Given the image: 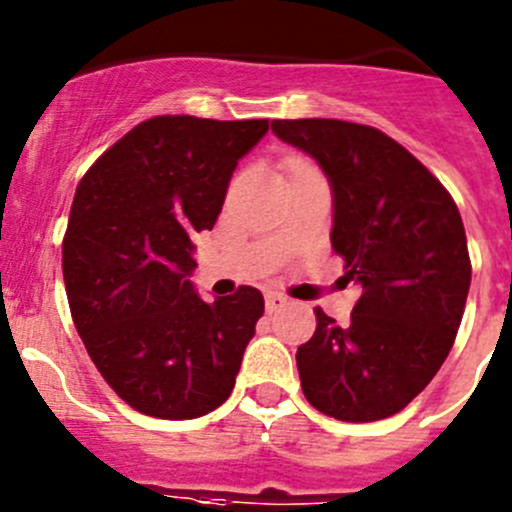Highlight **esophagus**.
Here are the masks:
<instances>
[{"mask_svg": "<svg viewBox=\"0 0 512 512\" xmlns=\"http://www.w3.org/2000/svg\"><path fill=\"white\" fill-rule=\"evenodd\" d=\"M287 307V297L279 292H269L266 294V312H276V309Z\"/></svg>", "mask_w": 512, "mask_h": 512, "instance_id": "esophagus-1", "label": "esophagus"}]
</instances>
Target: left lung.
<instances>
[{"instance_id": "obj_1", "label": "left lung", "mask_w": 512, "mask_h": 512, "mask_svg": "<svg viewBox=\"0 0 512 512\" xmlns=\"http://www.w3.org/2000/svg\"><path fill=\"white\" fill-rule=\"evenodd\" d=\"M281 142L320 164L332 190L335 253L360 299L345 325L320 307L297 368L307 401L340 421L409 406L442 368L462 322L472 266L462 215L442 182L373 126L271 121Z\"/></svg>"}]
</instances>
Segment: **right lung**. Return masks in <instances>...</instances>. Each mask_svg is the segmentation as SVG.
Listing matches in <instances>:
<instances>
[{"mask_svg": "<svg viewBox=\"0 0 512 512\" xmlns=\"http://www.w3.org/2000/svg\"><path fill=\"white\" fill-rule=\"evenodd\" d=\"M269 121L154 116L96 159L63 238L70 314L98 373L131 409L198 419L236 386L264 314L259 289L205 302L192 236L210 231L238 159Z\"/></svg>", "mask_w": 512, "mask_h": 512, "instance_id": "1", "label": "right lung"}]
</instances>
